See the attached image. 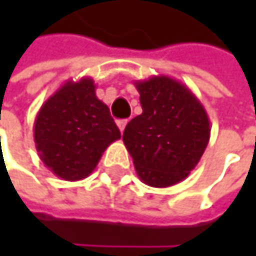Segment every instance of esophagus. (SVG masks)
Here are the masks:
<instances>
[{"mask_svg":"<svg viewBox=\"0 0 256 256\" xmlns=\"http://www.w3.org/2000/svg\"><path fill=\"white\" fill-rule=\"evenodd\" d=\"M126 124H128V120H117V126H118V128H120V132H122V133L124 132Z\"/></svg>","mask_w":256,"mask_h":256,"instance_id":"obj_1","label":"esophagus"}]
</instances>
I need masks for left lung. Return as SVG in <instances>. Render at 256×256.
<instances>
[{
	"label": "left lung",
	"mask_w": 256,
	"mask_h": 256,
	"mask_svg": "<svg viewBox=\"0 0 256 256\" xmlns=\"http://www.w3.org/2000/svg\"><path fill=\"white\" fill-rule=\"evenodd\" d=\"M142 114L128 123L123 142L139 179L166 188L186 178L210 138L208 112L180 81L154 76L134 81Z\"/></svg>",
	"instance_id": "1"
}]
</instances>
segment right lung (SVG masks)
Wrapping results in <instances>:
<instances>
[{
  "label": "right lung",
  "mask_w": 256,
  "mask_h": 256,
  "mask_svg": "<svg viewBox=\"0 0 256 256\" xmlns=\"http://www.w3.org/2000/svg\"><path fill=\"white\" fill-rule=\"evenodd\" d=\"M120 138L90 77L65 81L42 104L34 123L40 158L56 176L71 182L87 178L104 151Z\"/></svg>",
  "instance_id": "right-lung-1"
}]
</instances>
